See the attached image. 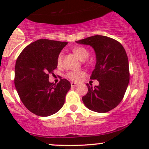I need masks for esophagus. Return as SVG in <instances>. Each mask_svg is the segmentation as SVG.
<instances>
[{
  "mask_svg": "<svg viewBox=\"0 0 149 149\" xmlns=\"http://www.w3.org/2000/svg\"><path fill=\"white\" fill-rule=\"evenodd\" d=\"M71 86H72V87H76L77 85L76 83H74V82H72V83H71Z\"/></svg>",
  "mask_w": 149,
  "mask_h": 149,
  "instance_id": "obj_1",
  "label": "esophagus"
}]
</instances>
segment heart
<instances>
[{"instance_id":"heart-1","label":"heart","mask_w":149,"mask_h":149,"mask_svg":"<svg viewBox=\"0 0 149 149\" xmlns=\"http://www.w3.org/2000/svg\"><path fill=\"white\" fill-rule=\"evenodd\" d=\"M73 52L78 57L80 60H85L89 56V52L85 47H76L73 49ZM62 53H59L57 57V64H61V61H62ZM85 75V72L83 71H71L69 72L66 75V76L72 81H78L80 78H82Z\"/></svg>"}]
</instances>
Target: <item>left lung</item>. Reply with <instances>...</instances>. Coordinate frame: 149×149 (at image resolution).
I'll return each mask as SVG.
<instances>
[{
  "mask_svg": "<svg viewBox=\"0 0 149 149\" xmlns=\"http://www.w3.org/2000/svg\"><path fill=\"white\" fill-rule=\"evenodd\" d=\"M90 45L96 54V65L90 79L99 85L87 84L88 92L82 100L85 107L98 113L112 110L120 103L130 80L129 62L125 49L117 40L96 35L76 41Z\"/></svg>",
  "mask_w": 149,
  "mask_h": 149,
  "instance_id": "left-lung-1",
  "label": "left lung"
}]
</instances>
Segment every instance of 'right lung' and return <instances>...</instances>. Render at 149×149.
<instances>
[{
    "label": "right lung",
    "mask_w": 149,
    "mask_h": 149,
    "mask_svg": "<svg viewBox=\"0 0 149 149\" xmlns=\"http://www.w3.org/2000/svg\"><path fill=\"white\" fill-rule=\"evenodd\" d=\"M67 42L40 39L20 53L15 69V85L26 108L46 117L59 111L71 88L66 79L57 85L49 82V74L57 67V57Z\"/></svg>",
    "instance_id": "obj_1"
}]
</instances>
